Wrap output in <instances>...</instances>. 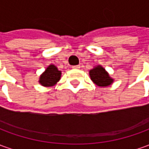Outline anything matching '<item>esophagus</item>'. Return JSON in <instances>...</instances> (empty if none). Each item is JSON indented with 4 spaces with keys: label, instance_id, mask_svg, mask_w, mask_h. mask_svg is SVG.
<instances>
[{
    "label": "esophagus",
    "instance_id": "obj_1",
    "mask_svg": "<svg viewBox=\"0 0 149 149\" xmlns=\"http://www.w3.org/2000/svg\"><path fill=\"white\" fill-rule=\"evenodd\" d=\"M73 69H79L80 68V65H74V66H72Z\"/></svg>",
    "mask_w": 149,
    "mask_h": 149
}]
</instances>
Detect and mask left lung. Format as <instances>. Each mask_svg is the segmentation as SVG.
Listing matches in <instances>:
<instances>
[{
    "mask_svg": "<svg viewBox=\"0 0 149 149\" xmlns=\"http://www.w3.org/2000/svg\"><path fill=\"white\" fill-rule=\"evenodd\" d=\"M89 75L92 81L98 87L105 88L113 83L114 79L110 77L109 74L105 70V69L100 65L94 66L89 70Z\"/></svg>",
    "mask_w": 149,
    "mask_h": 149,
    "instance_id": "8db88e82",
    "label": "left lung"
}]
</instances>
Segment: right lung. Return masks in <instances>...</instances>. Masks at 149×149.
<instances>
[{
    "label": "right lung",
    "instance_id": "obj_1",
    "mask_svg": "<svg viewBox=\"0 0 149 149\" xmlns=\"http://www.w3.org/2000/svg\"><path fill=\"white\" fill-rule=\"evenodd\" d=\"M61 71L59 70L56 65L51 64L42 73L39 79L40 84L43 87H53L61 79Z\"/></svg>",
    "mask_w": 149,
    "mask_h": 149
}]
</instances>
